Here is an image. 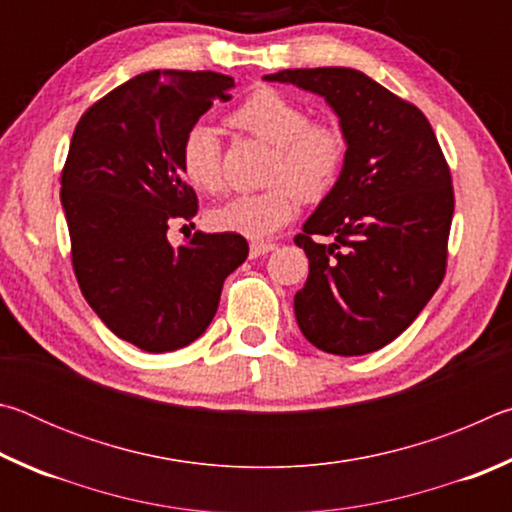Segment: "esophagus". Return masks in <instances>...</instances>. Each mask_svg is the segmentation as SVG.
Wrapping results in <instances>:
<instances>
[{"label": "esophagus", "mask_w": 512, "mask_h": 512, "mask_svg": "<svg viewBox=\"0 0 512 512\" xmlns=\"http://www.w3.org/2000/svg\"><path fill=\"white\" fill-rule=\"evenodd\" d=\"M277 246L271 244V241H255V244H250V257H262L273 253Z\"/></svg>", "instance_id": "1"}]
</instances>
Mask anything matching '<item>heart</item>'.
<instances>
[{"label": "heart", "instance_id": "b5f03b06", "mask_svg": "<svg viewBox=\"0 0 512 512\" xmlns=\"http://www.w3.org/2000/svg\"><path fill=\"white\" fill-rule=\"evenodd\" d=\"M230 121L257 140L275 146L259 194L232 196L207 214L214 230L246 239H266L293 221L302 201H318L339 180L345 135L329 121H311L300 101L280 90L257 88L232 110ZM180 167L189 185L203 192L221 187V137L216 128L194 124L180 144Z\"/></svg>", "mask_w": 512, "mask_h": 512}]
</instances>
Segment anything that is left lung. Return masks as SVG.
<instances>
[{"label": "left lung", "mask_w": 512, "mask_h": 512, "mask_svg": "<svg viewBox=\"0 0 512 512\" xmlns=\"http://www.w3.org/2000/svg\"><path fill=\"white\" fill-rule=\"evenodd\" d=\"M264 81L325 99L348 144L339 180L293 239L309 259L293 298L300 332L329 354L375 352L443 282L454 214L443 151L418 108L359 69H284Z\"/></svg>", "instance_id": "left-lung-1"}]
</instances>
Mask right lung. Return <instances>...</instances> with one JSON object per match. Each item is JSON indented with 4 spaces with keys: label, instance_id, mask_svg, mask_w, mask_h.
<instances>
[{
    "label": "right lung",
    "instance_id": "right-lung-1",
    "mask_svg": "<svg viewBox=\"0 0 512 512\" xmlns=\"http://www.w3.org/2000/svg\"><path fill=\"white\" fill-rule=\"evenodd\" d=\"M235 85L216 72L137 74L85 112L69 144L60 203L76 280L103 325L144 352L196 341L248 257L232 232H196L178 248L167 239L169 219L198 210L183 137Z\"/></svg>",
    "mask_w": 512,
    "mask_h": 512
}]
</instances>
